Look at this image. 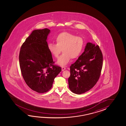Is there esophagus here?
Returning <instances> with one entry per match:
<instances>
[{"mask_svg":"<svg viewBox=\"0 0 126 126\" xmlns=\"http://www.w3.org/2000/svg\"><path fill=\"white\" fill-rule=\"evenodd\" d=\"M65 70H66V68L64 67H62V70L63 71H64Z\"/></svg>","mask_w":126,"mask_h":126,"instance_id":"esophagus-1","label":"esophagus"}]
</instances>
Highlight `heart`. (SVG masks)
Returning a JSON list of instances; mask_svg holds the SVG:
<instances>
[{
  "label": "heart",
  "mask_w": 126,
  "mask_h": 126,
  "mask_svg": "<svg viewBox=\"0 0 126 126\" xmlns=\"http://www.w3.org/2000/svg\"><path fill=\"white\" fill-rule=\"evenodd\" d=\"M56 44L49 43L48 51L54 57L58 58L61 49L63 54L59 57L57 63L65 66L72 59H77L82 53L84 47V40L80 36H77L69 32H62L55 38Z\"/></svg>",
  "instance_id": "1"
}]
</instances>
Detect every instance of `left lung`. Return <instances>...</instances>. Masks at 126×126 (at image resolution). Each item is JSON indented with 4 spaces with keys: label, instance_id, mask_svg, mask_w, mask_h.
I'll list each match as a JSON object with an SVG mask.
<instances>
[{
    "label": "left lung",
    "instance_id": "1",
    "mask_svg": "<svg viewBox=\"0 0 126 126\" xmlns=\"http://www.w3.org/2000/svg\"><path fill=\"white\" fill-rule=\"evenodd\" d=\"M103 60L99 46L91 42L87 43L83 53L70 67L68 81L71 91L81 94L93 88L99 79Z\"/></svg>",
    "mask_w": 126,
    "mask_h": 126
}]
</instances>
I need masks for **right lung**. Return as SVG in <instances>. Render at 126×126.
Instances as JSON below:
<instances>
[{
	"instance_id": "1",
	"label": "right lung",
	"mask_w": 126,
	"mask_h": 126,
	"mask_svg": "<svg viewBox=\"0 0 126 126\" xmlns=\"http://www.w3.org/2000/svg\"><path fill=\"white\" fill-rule=\"evenodd\" d=\"M47 28L34 30L22 45L19 53L21 74L27 86L39 93L48 91L54 79L61 71V67L54 65L52 54L48 51Z\"/></svg>"
}]
</instances>
